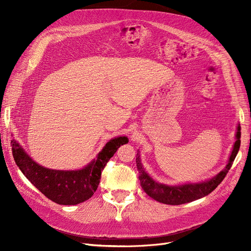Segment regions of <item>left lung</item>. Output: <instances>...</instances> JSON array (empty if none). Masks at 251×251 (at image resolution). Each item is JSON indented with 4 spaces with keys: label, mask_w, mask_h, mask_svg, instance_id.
Masks as SVG:
<instances>
[{
    "label": "left lung",
    "mask_w": 251,
    "mask_h": 251,
    "mask_svg": "<svg viewBox=\"0 0 251 251\" xmlns=\"http://www.w3.org/2000/svg\"><path fill=\"white\" fill-rule=\"evenodd\" d=\"M240 130V126H238V131L236 134L237 141L234 145V150L231 152L229 161L226 166V169L221 171L214 178L202 183L185 184L182 185V186H168V185L157 183L145 172L141 163L140 155L136 154V166L138 173H140V177L138 178H140L143 189L148 196L156 200L157 201L166 203V205H182V203L190 202L208 196L226 178V174L231 168V165H233V162L236 158L241 145Z\"/></svg>",
    "instance_id": "1"
}]
</instances>
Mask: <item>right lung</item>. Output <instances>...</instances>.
Instances as JSON below:
<instances>
[{
    "instance_id": "add662e5",
    "label": "right lung",
    "mask_w": 251,
    "mask_h": 251,
    "mask_svg": "<svg viewBox=\"0 0 251 251\" xmlns=\"http://www.w3.org/2000/svg\"><path fill=\"white\" fill-rule=\"evenodd\" d=\"M127 143L126 136L114 138L105 145L97 159L85 169L71 172L45 169L34 162L15 141H11V147L15 163L37 189L59 205H76L92 198L100 183L101 172L118 148Z\"/></svg>"
}]
</instances>
